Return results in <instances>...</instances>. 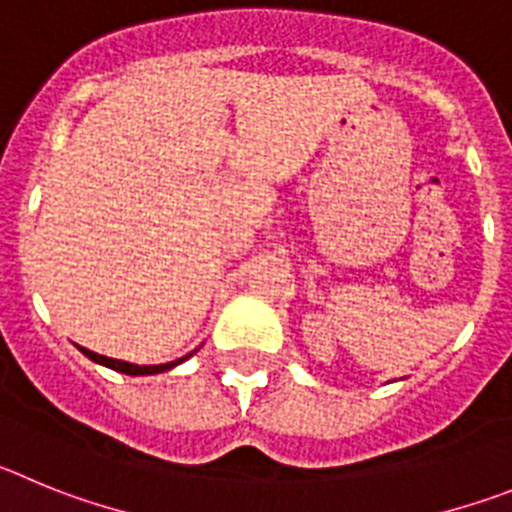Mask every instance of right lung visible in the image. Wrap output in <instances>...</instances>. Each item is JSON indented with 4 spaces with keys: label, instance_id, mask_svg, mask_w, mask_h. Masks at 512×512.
I'll return each mask as SVG.
<instances>
[{
    "label": "right lung",
    "instance_id": "right-lung-1",
    "mask_svg": "<svg viewBox=\"0 0 512 512\" xmlns=\"http://www.w3.org/2000/svg\"><path fill=\"white\" fill-rule=\"evenodd\" d=\"M78 349H81V352H84L91 362H96V365H104V367H109V370H117V372H124V375H135V377L168 372V370H173V367L181 365V362H186L188 357H193V354H196V349H193V352L186 354V357L176 359V362H165V365H132V362H124V359H112V357H104V354H96L86 347H78Z\"/></svg>",
    "mask_w": 512,
    "mask_h": 512
}]
</instances>
